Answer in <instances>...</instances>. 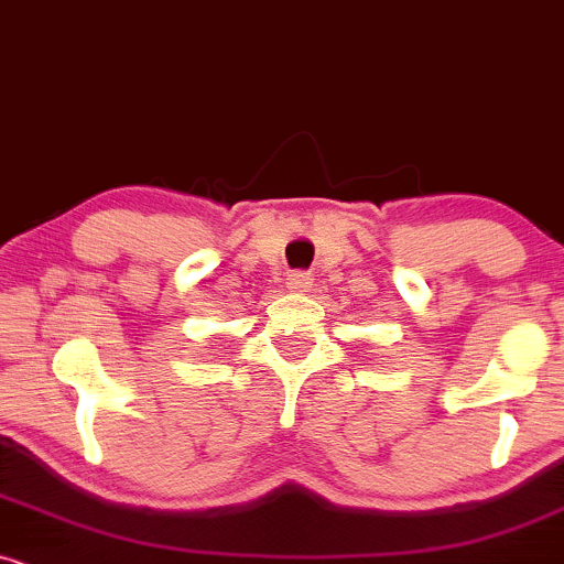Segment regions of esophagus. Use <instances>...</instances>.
I'll use <instances>...</instances> for the list:
<instances>
[{
    "instance_id": "esophagus-1",
    "label": "esophagus",
    "mask_w": 564,
    "mask_h": 564,
    "mask_svg": "<svg viewBox=\"0 0 564 564\" xmlns=\"http://www.w3.org/2000/svg\"><path fill=\"white\" fill-rule=\"evenodd\" d=\"M288 284H290V288H293V290H308V288H311V276L305 274V271H295V274H290Z\"/></svg>"
}]
</instances>
